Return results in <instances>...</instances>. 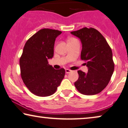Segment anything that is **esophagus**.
<instances>
[{"label": "esophagus", "mask_w": 128, "mask_h": 128, "mask_svg": "<svg viewBox=\"0 0 128 128\" xmlns=\"http://www.w3.org/2000/svg\"><path fill=\"white\" fill-rule=\"evenodd\" d=\"M65 72H66V73H70V72H72V70H71L70 69H68V68H66L65 70Z\"/></svg>", "instance_id": "34e87169"}]
</instances>
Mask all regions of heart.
Masks as SVG:
<instances>
[{
  "instance_id": "1",
  "label": "heart",
  "mask_w": 128,
  "mask_h": 128,
  "mask_svg": "<svg viewBox=\"0 0 128 128\" xmlns=\"http://www.w3.org/2000/svg\"><path fill=\"white\" fill-rule=\"evenodd\" d=\"M77 40L76 38H73V37H68V42H72L73 41H74V40Z\"/></svg>"
}]
</instances>
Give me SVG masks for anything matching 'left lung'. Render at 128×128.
I'll list each match as a JSON object with an SVG mask.
<instances>
[{"label": "left lung", "mask_w": 128, "mask_h": 128, "mask_svg": "<svg viewBox=\"0 0 128 128\" xmlns=\"http://www.w3.org/2000/svg\"><path fill=\"white\" fill-rule=\"evenodd\" d=\"M82 42L81 60L88 68L85 73L77 71L78 79L74 82L78 91L86 95H94L102 91L108 85L114 70L111 47L103 35L93 28L85 27L72 32Z\"/></svg>", "instance_id": "8db88e82"}]
</instances>
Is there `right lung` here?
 I'll use <instances>...</instances> for the list:
<instances>
[{"mask_svg":"<svg viewBox=\"0 0 128 128\" xmlns=\"http://www.w3.org/2000/svg\"><path fill=\"white\" fill-rule=\"evenodd\" d=\"M61 33L54 29H40L24 46L20 60L21 76L26 86L35 95H52L64 79L65 70L54 69L48 62L53 57L55 38Z\"/></svg>","mask_w":128,"mask_h":128,"instance_id":"1","label":"right lung"}]
</instances>
